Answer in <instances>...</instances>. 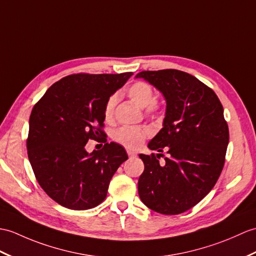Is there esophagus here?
I'll return each mask as SVG.
<instances>
[{"mask_svg": "<svg viewBox=\"0 0 256 256\" xmlns=\"http://www.w3.org/2000/svg\"><path fill=\"white\" fill-rule=\"evenodd\" d=\"M128 157H136L138 156V154L133 150H128Z\"/></svg>", "mask_w": 256, "mask_h": 256, "instance_id": "obj_1", "label": "esophagus"}]
</instances>
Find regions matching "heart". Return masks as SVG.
Segmentation results:
<instances>
[{"instance_id":"obj_1","label":"heart","mask_w":256,"mask_h":256,"mask_svg":"<svg viewBox=\"0 0 256 256\" xmlns=\"http://www.w3.org/2000/svg\"><path fill=\"white\" fill-rule=\"evenodd\" d=\"M128 96L140 108H144L147 116L158 114L162 109V104L155 99L152 87L146 82L138 80L133 82L128 89ZM118 99V94H114L106 100L104 109V114L106 121H110L114 118ZM150 136V130L147 128L126 126L118 130L114 135V138L124 147L130 148V150H138Z\"/></svg>"}]
</instances>
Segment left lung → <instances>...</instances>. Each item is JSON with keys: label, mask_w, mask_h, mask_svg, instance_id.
I'll return each mask as SVG.
<instances>
[{"label": "left lung", "mask_w": 256, "mask_h": 256, "mask_svg": "<svg viewBox=\"0 0 256 256\" xmlns=\"http://www.w3.org/2000/svg\"><path fill=\"white\" fill-rule=\"evenodd\" d=\"M136 78L150 82L167 102L164 128L148 144L160 154L140 155V198L152 210L178 215L200 203L222 174L229 142L222 104L212 88L182 70H142Z\"/></svg>", "instance_id": "left-lung-1"}]
</instances>
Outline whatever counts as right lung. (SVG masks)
<instances>
[{"mask_svg": "<svg viewBox=\"0 0 256 256\" xmlns=\"http://www.w3.org/2000/svg\"><path fill=\"white\" fill-rule=\"evenodd\" d=\"M132 75L65 76L34 106L28 158L40 186L58 204L85 210L106 198L111 178L128 154L116 142H106L104 109L111 94ZM99 138L105 142L103 150L88 154L86 142Z\"/></svg>", "mask_w": 256, "mask_h": 256, "instance_id": "obj_1", "label": "right lung"}]
</instances>
